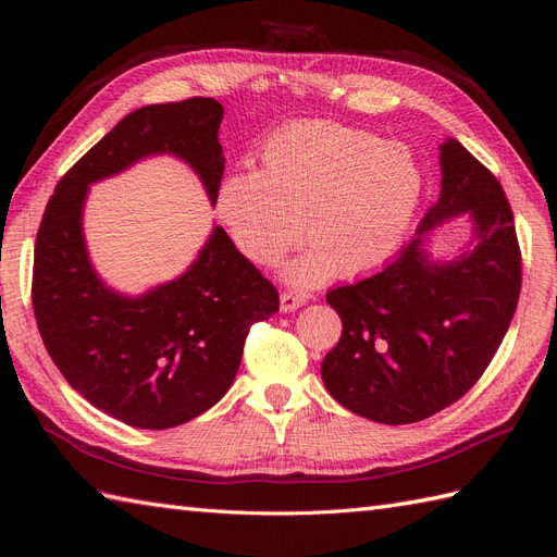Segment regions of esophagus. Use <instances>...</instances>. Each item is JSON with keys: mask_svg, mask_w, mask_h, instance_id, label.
<instances>
[{"mask_svg": "<svg viewBox=\"0 0 557 557\" xmlns=\"http://www.w3.org/2000/svg\"><path fill=\"white\" fill-rule=\"evenodd\" d=\"M305 301H307V297L299 295V293H281V311L290 313V311H295V309L305 305Z\"/></svg>", "mask_w": 557, "mask_h": 557, "instance_id": "34e87169", "label": "esophagus"}]
</instances>
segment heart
<instances>
[{"instance_id":"obj_1","label":"heart","mask_w":557,"mask_h":557,"mask_svg":"<svg viewBox=\"0 0 557 557\" xmlns=\"http://www.w3.org/2000/svg\"><path fill=\"white\" fill-rule=\"evenodd\" d=\"M423 190V164L411 146L336 123H299L264 141L258 172L221 181L215 215L234 248L258 267H274L305 223L311 244L283 276L309 288L383 264L407 234Z\"/></svg>"}]
</instances>
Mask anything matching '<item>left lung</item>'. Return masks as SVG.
I'll use <instances>...</instances> for the list:
<instances>
[{"label":"left lung","instance_id":"1","mask_svg":"<svg viewBox=\"0 0 557 557\" xmlns=\"http://www.w3.org/2000/svg\"><path fill=\"white\" fill-rule=\"evenodd\" d=\"M442 190L416 237L376 274L327 293L344 332L320 364L327 393L362 418L407 425L460 399L497 352L520 295V250L499 181L458 139L440 146ZM465 216L458 257L433 234Z\"/></svg>","mask_w":557,"mask_h":557}]
</instances>
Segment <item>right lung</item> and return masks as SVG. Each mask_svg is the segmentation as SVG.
Listing matches in <instances>:
<instances>
[{"label": "right lung", "instance_id": "right-lung-1", "mask_svg": "<svg viewBox=\"0 0 557 557\" xmlns=\"http://www.w3.org/2000/svg\"><path fill=\"white\" fill-rule=\"evenodd\" d=\"M223 113L211 97L127 113L62 176L41 218L32 305L44 346L76 393L132 428H176L221 401L250 325L278 311L274 285L221 225L183 274L141 295L111 288L90 260L83 232L90 185L146 158L188 164L215 207Z\"/></svg>", "mask_w": 557, "mask_h": 557}]
</instances>
